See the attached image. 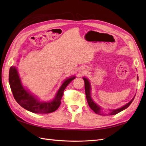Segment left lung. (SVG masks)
Here are the masks:
<instances>
[{"instance_id":"left-lung-1","label":"left lung","mask_w":146,"mask_h":146,"mask_svg":"<svg viewBox=\"0 0 146 146\" xmlns=\"http://www.w3.org/2000/svg\"><path fill=\"white\" fill-rule=\"evenodd\" d=\"M83 80L84 82H85V94H86V99L88 101V104L89 105L90 107L93 110L94 112L96 113V114H100V115H103V112H102V110L99 107V105H97L96 103L94 102V101L92 100L91 96V85L89 80H88L87 78L83 77ZM135 98L131 99V101H130L129 103H127L126 105L124 106H123L122 107L119 108L118 109L116 110H110V111L109 113L110 115H114V114H116L119 113V112H121L123 111V110L126 109L127 107H129V105L131 104L132 102H133V99Z\"/></svg>"}]
</instances>
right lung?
Listing matches in <instances>:
<instances>
[{
  "mask_svg": "<svg viewBox=\"0 0 146 146\" xmlns=\"http://www.w3.org/2000/svg\"><path fill=\"white\" fill-rule=\"evenodd\" d=\"M76 77H69L66 79L61 86L54 100L50 102H43L25 90L22 85L18 72L15 66H11L9 71V83L12 93L16 101L22 107L34 113L46 114L55 111L61 104V99L63 96L64 90L70 82Z\"/></svg>",
  "mask_w": 146,
  "mask_h": 146,
  "instance_id": "add662e5",
  "label": "right lung"
}]
</instances>
